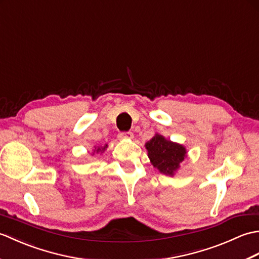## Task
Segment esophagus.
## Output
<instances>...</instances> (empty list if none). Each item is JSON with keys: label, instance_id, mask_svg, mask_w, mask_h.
I'll list each match as a JSON object with an SVG mask.
<instances>
[{"label": "esophagus", "instance_id": "obj_1", "mask_svg": "<svg viewBox=\"0 0 259 259\" xmlns=\"http://www.w3.org/2000/svg\"><path fill=\"white\" fill-rule=\"evenodd\" d=\"M119 138L121 140L133 139L134 138V134L133 133H121V134H119Z\"/></svg>", "mask_w": 259, "mask_h": 259}]
</instances>
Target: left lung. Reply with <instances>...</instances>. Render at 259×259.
I'll list each match as a JSON object with an SVG mask.
<instances>
[{"label": "left lung", "instance_id": "8db88e82", "mask_svg": "<svg viewBox=\"0 0 259 259\" xmlns=\"http://www.w3.org/2000/svg\"><path fill=\"white\" fill-rule=\"evenodd\" d=\"M145 147L152 166L160 174L170 177H174L180 168V163L187 158L186 147L166 139L159 134L146 142Z\"/></svg>", "mask_w": 259, "mask_h": 259}]
</instances>
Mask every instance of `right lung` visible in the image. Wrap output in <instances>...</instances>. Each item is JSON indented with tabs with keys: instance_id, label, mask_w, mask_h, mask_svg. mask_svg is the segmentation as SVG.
I'll list each match as a JSON object with an SVG mask.
<instances>
[{
	"instance_id": "obj_1",
	"label": "right lung",
	"mask_w": 259,
	"mask_h": 259,
	"mask_svg": "<svg viewBox=\"0 0 259 259\" xmlns=\"http://www.w3.org/2000/svg\"><path fill=\"white\" fill-rule=\"evenodd\" d=\"M108 145H104L103 147H95L93 148V152H92V156L95 155V153H103L104 151L107 150Z\"/></svg>"
}]
</instances>
